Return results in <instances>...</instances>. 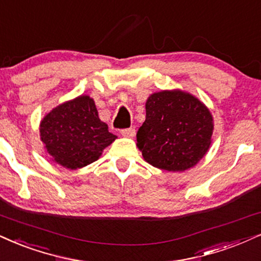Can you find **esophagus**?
Listing matches in <instances>:
<instances>
[{
	"label": "esophagus",
	"mask_w": 261,
	"mask_h": 261,
	"mask_svg": "<svg viewBox=\"0 0 261 261\" xmlns=\"http://www.w3.org/2000/svg\"><path fill=\"white\" fill-rule=\"evenodd\" d=\"M121 134L125 138H134V136H136V129L134 128H127V129L122 130Z\"/></svg>",
	"instance_id": "esophagus-1"
}]
</instances>
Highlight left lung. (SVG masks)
Segmentation results:
<instances>
[{
	"label": "left lung",
	"instance_id": "left-lung-1",
	"mask_svg": "<svg viewBox=\"0 0 261 261\" xmlns=\"http://www.w3.org/2000/svg\"><path fill=\"white\" fill-rule=\"evenodd\" d=\"M137 133L144 160L156 168L184 172L203 159L212 144L213 115L195 95L180 89L152 93Z\"/></svg>",
	"mask_w": 261,
	"mask_h": 261
}]
</instances>
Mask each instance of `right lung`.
Masks as SVG:
<instances>
[{"label":"right lung","instance_id":"right-lung-1","mask_svg":"<svg viewBox=\"0 0 261 261\" xmlns=\"http://www.w3.org/2000/svg\"><path fill=\"white\" fill-rule=\"evenodd\" d=\"M40 137L50 160L71 170L95 162L117 138L100 121L94 100L83 94L48 112L40 123Z\"/></svg>","mask_w":261,"mask_h":261}]
</instances>
